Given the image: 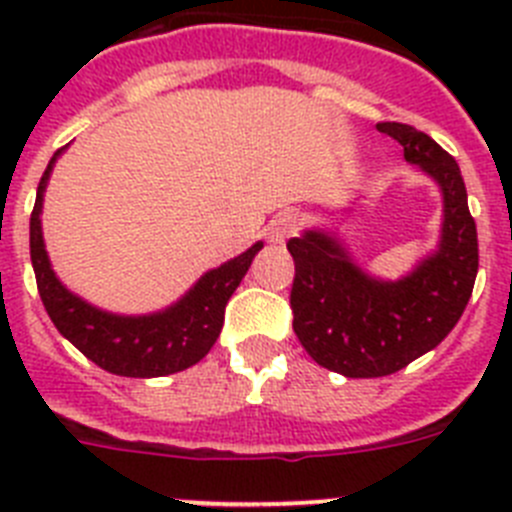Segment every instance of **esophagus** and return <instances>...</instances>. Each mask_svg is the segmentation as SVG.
I'll return each instance as SVG.
<instances>
[{"mask_svg": "<svg viewBox=\"0 0 512 512\" xmlns=\"http://www.w3.org/2000/svg\"><path fill=\"white\" fill-rule=\"evenodd\" d=\"M295 230H297V215H295V212H279V215H274L269 220L264 235L269 238V243H284L289 235L295 233Z\"/></svg>", "mask_w": 512, "mask_h": 512, "instance_id": "1", "label": "esophagus"}]
</instances>
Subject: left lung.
<instances>
[{
	"instance_id": "left-lung-1",
	"label": "left lung",
	"mask_w": 512,
	"mask_h": 512,
	"mask_svg": "<svg viewBox=\"0 0 512 512\" xmlns=\"http://www.w3.org/2000/svg\"><path fill=\"white\" fill-rule=\"evenodd\" d=\"M377 130L395 138L405 161L441 187L436 251L408 277L384 282L359 269L325 230H305L287 243L295 259L292 328L320 366L351 379L387 377L436 348L459 323L479 266L477 225L454 156L413 125L379 122Z\"/></svg>"
}]
</instances>
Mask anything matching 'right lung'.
Returning a JSON list of instances; mask_svg holds the SVG:
<instances>
[{
  "instance_id": "1",
  "label": "right lung",
  "mask_w": 512,
  "mask_h": 512,
  "mask_svg": "<svg viewBox=\"0 0 512 512\" xmlns=\"http://www.w3.org/2000/svg\"><path fill=\"white\" fill-rule=\"evenodd\" d=\"M61 151L53 153L48 169L43 171L33 215H30V259H33L35 282L45 312L51 315L58 333L69 338L81 354L102 366L104 372L120 377H166V374L184 372L205 359L223 330L225 305L230 295L246 277L253 256L264 248V243H253L241 256L202 274L200 282L166 310L151 315H115L99 310L63 287L45 253L40 212H43L45 184Z\"/></svg>"
}]
</instances>
